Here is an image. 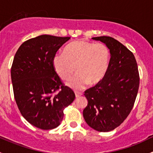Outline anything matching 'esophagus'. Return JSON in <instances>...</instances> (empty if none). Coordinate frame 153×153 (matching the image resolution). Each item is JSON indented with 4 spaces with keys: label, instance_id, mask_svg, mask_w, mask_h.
<instances>
[{
    "label": "esophagus",
    "instance_id": "34e87169",
    "mask_svg": "<svg viewBox=\"0 0 153 153\" xmlns=\"http://www.w3.org/2000/svg\"><path fill=\"white\" fill-rule=\"evenodd\" d=\"M75 97H76V98H78V97L81 96V95H83V94L80 92H75Z\"/></svg>",
    "mask_w": 153,
    "mask_h": 153
}]
</instances>
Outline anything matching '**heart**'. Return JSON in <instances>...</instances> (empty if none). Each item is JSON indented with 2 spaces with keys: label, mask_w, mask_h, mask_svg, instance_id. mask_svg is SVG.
Listing matches in <instances>:
<instances>
[{
  "label": "heart",
  "mask_w": 153,
  "mask_h": 153,
  "mask_svg": "<svg viewBox=\"0 0 153 153\" xmlns=\"http://www.w3.org/2000/svg\"><path fill=\"white\" fill-rule=\"evenodd\" d=\"M109 50L105 44L86 41H73L64 48V54L53 58L55 72L62 80H67L75 70L78 73L67 82L74 90H81L88 84H94L102 79L108 67Z\"/></svg>",
  "instance_id": "obj_1"
}]
</instances>
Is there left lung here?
<instances>
[{
    "label": "left lung",
    "instance_id": "1",
    "mask_svg": "<svg viewBox=\"0 0 153 153\" xmlns=\"http://www.w3.org/2000/svg\"><path fill=\"white\" fill-rule=\"evenodd\" d=\"M92 40L108 47L110 60L102 80L85 91L88 104L83 115L91 128L109 132L121 125L133 107L139 87L138 65L132 52L113 38Z\"/></svg>",
    "mask_w": 153,
    "mask_h": 153
}]
</instances>
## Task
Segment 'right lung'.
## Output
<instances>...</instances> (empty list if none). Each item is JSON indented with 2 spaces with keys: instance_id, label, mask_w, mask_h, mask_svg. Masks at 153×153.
<instances>
[{
  "instance_id": "obj_1",
  "label": "right lung",
  "mask_w": 153,
  "mask_h": 153,
  "mask_svg": "<svg viewBox=\"0 0 153 153\" xmlns=\"http://www.w3.org/2000/svg\"><path fill=\"white\" fill-rule=\"evenodd\" d=\"M69 39L40 35L23 43L14 57L11 78L15 101L23 117L39 129L59 126L64 108L75 100L74 92L64 86L52 64L57 51Z\"/></svg>"
}]
</instances>
